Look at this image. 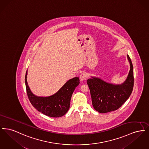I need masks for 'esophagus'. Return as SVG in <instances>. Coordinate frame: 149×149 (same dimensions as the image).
<instances>
[{
	"mask_svg": "<svg viewBox=\"0 0 149 149\" xmlns=\"http://www.w3.org/2000/svg\"><path fill=\"white\" fill-rule=\"evenodd\" d=\"M87 78V74L85 72H83L80 75V79L81 80H85Z\"/></svg>",
	"mask_w": 149,
	"mask_h": 149,
	"instance_id": "1",
	"label": "esophagus"
}]
</instances>
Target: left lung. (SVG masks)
Returning a JSON list of instances; mask_svg holds the SVG:
<instances>
[{
    "label": "left lung",
    "mask_w": 149,
    "mask_h": 149,
    "mask_svg": "<svg viewBox=\"0 0 149 149\" xmlns=\"http://www.w3.org/2000/svg\"><path fill=\"white\" fill-rule=\"evenodd\" d=\"M127 58L130 64V70L126 80L122 84H111L98 78L87 80L93 106L99 113H104L118 109L131 94L134 84V70L128 55Z\"/></svg>",
    "instance_id": "8db88e82"
}]
</instances>
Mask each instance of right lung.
<instances>
[{
	"mask_svg": "<svg viewBox=\"0 0 149 149\" xmlns=\"http://www.w3.org/2000/svg\"><path fill=\"white\" fill-rule=\"evenodd\" d=\"M27 71L25 75L26 91L29 100L36 109L51 117H60L68 111L72 93L80 83L79 78L75 77L70 79L65 85L52 96L38 97L31 92L27 81Z\"/></svg>",
	"mask_w": 149,
	"mask_h": 149,
	"instance_id": "right-lung-1",
	"label": "right lung"
}]
</instances>
